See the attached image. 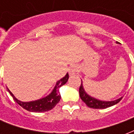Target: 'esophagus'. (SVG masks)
I'll return each mask as SVG.
<instances>
[{
    "label": "esophagus",
    "instance_id": "1",
    "mask_svg": "<svg viewBox=\"0 0 134 134\" xmlns=\"http://www.w3.org/2000/svg\"><path fill=\"white\" fill-rule=\"evenodd\" d=\"M77 70H78L77 66L75 65V64H74V65H72V66H71L70 67V69H69V73H70V75H74L77 72Z\"/></svg>",
    "mask_w": 134,
    "mask_h": 134
}]
</instances>
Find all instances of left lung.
Segmentation results:
<instances>
[{
    "label": "left lung",
    "instance_id": "left-lung-1",
    "mask_svg": "<svg viewBox=\"0 0 134 134\" xmlns=\"http://www.w3.org/2000/svg\"><path fill=\"white\" fill-rule=\"evenodd\" d=\"M79 93H80V97L82 99V100L83 101L89 108H95V109H103V108H107L108 107L113 106V105L118 103V102H120L121 99L123 98V97H121L120 98L117 99V100L111 101L100 100L98 99L95 98L92 96H89L85 92L83 85H82V81L81 85L80 87Z\"/></svg>",
    "mask_w": 134,
    "mask_h": 134
}]
</instances>
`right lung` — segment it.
I'll use <instances>...</instances> for the list:
<instances>
[{
	"instance_id": "add662e5",
	"label": "right lung",
	"mask_w": 134,
	"mask_h": 134,
	"mask_svg": "<svg viewBox=\"0 0 134 134\" xmlns=\"http://www.w3.org/2000/svg\"><path fill=\"white\" fill-rule=\"evenodd\" d=\"M68 79H69V74L67 73L64 77H62L57 82L55 86L50 94L43 98L30 101V102H23V101L19 100L13 96V93L10 92L8 88V91L9 92L10 96L13 97V100L16 101L20 106H21L24 109L27 110L28 111L36 113L46 112L54 108L56 105L59 102L61 99V96L59 93V88L62 85H64L67 82Z\"/></svg>"
}]
</instances>
